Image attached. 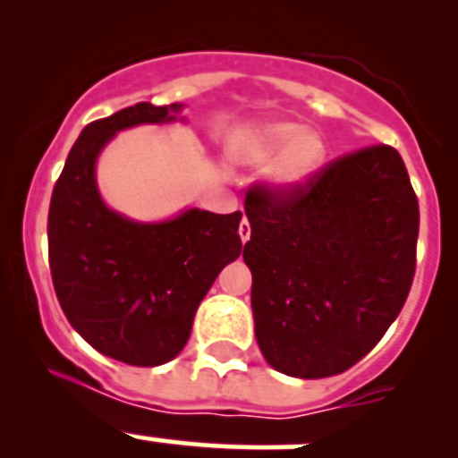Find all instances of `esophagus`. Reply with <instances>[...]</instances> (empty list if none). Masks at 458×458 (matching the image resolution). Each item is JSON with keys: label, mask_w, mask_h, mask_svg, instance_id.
<instances>
[{"label": "esophagus", "mask_w": 458, "mask_h": 458, "mask_svg": "<svg viewBox=\"0 0 458 458\" xmlns=\"http://www.w3.org/2000/svg\"><path fill=\"white\" fill-rule=\"evenodd\" d=\"M250 233H252V230H250V221H248L246 216H243L242 224H239V237H242L243 243H246L248 239H250Z\"/></svg>", "instance_id": "1"}]
</instances>
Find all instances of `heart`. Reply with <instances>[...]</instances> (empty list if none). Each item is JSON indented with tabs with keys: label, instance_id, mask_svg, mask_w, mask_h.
I'll use <instances>...</instances> for the list:
<instances>
[{
	"label": "heart",
	"instance_id": "1",
	"mask_svg": "<svg viewBox=\"0 0 458 458\" xmlns=\"http://www.w3.org/2000/svg\"><path fill=\"white\" fill-rule=\"evenodd\" d=\"M275 165V182L281 188H297L306 183L312 174L326 161V143L321 137L306 132V128L299 123L276 122L267 123L252 137L248 148V161L250 164Z\"/></svg>",
	"mask_w": 458,
	"mask_h": 458
}]
</instances>
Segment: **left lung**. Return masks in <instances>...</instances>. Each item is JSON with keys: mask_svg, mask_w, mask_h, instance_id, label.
<instances>
[{"mask_svg": "<svg viewBox=\"0 0 458 458\" xmlns=\"http://www.w3.org/2000/svg\"><path fill=\"white\" fill-rule=\"evenodd\" d=\"M255 335L275 370L335 377L399 317L417 270L419 201L399 152L359 148L306 183L246 195Z\"/></svg>", "mask_w": 458, "mask_h": 458, "instance_id": "obj_1", "label": "left lung"}]
</instances>
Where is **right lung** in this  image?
I'll use <instances>...</instances> for the list:
<instances>
[{
  "label": "right lung",
  "instance_id": "add662e5",
  "mask_svg": "<svg viewBox=\"0 0 458 458\" xmlns=\"http://www.w3.org/2000/svg\"><path fill=\"white\" fill-rule=\"evenodd\" d=\"M179 104L148 101L90 122L68 152L48 210V263L64 315L101 354L128 366L177 357L216 275L242 255V212H183L135 224L97 192L95 159L114 132L173 122Z\"/></svg>",
  "mask_w": 458,
  "mask_h": 458
}]
</instances>
